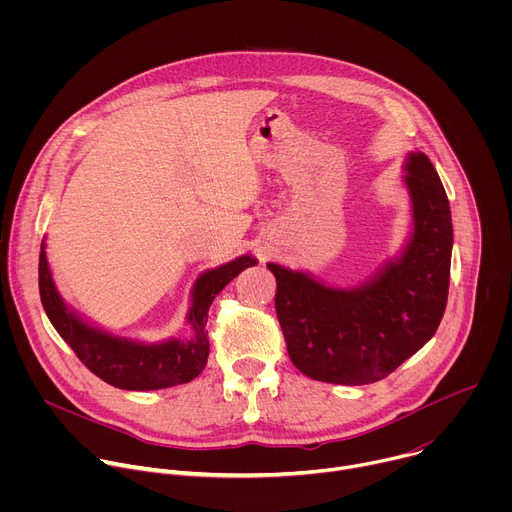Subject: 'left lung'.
Instances as JSON below:
<instances>
[{
	"instance_id": "1",
	"label": "left lung",
	"mask_w": 512,
	"mask_h": 512,
	"mask_svg": "<svg viewBox=\"0 0 512 512\" xmlns=\"http://www.w3.org/2000/svg\"><path fill=\"white\" fill-rule=\"evenodd\" d=\"M405 184L413 235L399 259L356 287H328L267 263L275 312L294 367L334 385H369L391 375L437 330L448 304L452 214L448 194L425 154H409Z\"/></svg>"
}]
</instances>
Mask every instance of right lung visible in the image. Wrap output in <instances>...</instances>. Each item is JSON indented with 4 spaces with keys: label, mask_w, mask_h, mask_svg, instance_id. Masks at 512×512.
Instances as JSON below:
<instances>
[{
    "label": "right lung",
    "mask_w": 512,
    "mask_h": 512,
    "mask_svg": "<svg viewBox=\"0 0 512 512\" xmlns=\"http://www.w3.org/2000/svg\"><path fill=\"white\" fill-rule=\"evenodd\" d=\"M255 263V259L243 255L227 265L202 273L196 279L192 291V308L188 314L192 336L186 340L172 338L162 344H141L111 336L83 322L62 304L58 296L48 269L44 241L40 247L38 263L40 300L56 332L93 375L117 389L154 391L190 383L204 371L210 352L206 330L208 308L218 291L243 269L253 267Z\"/></svg>",
    "instance_id": "add662e5"
}]
</instances>
